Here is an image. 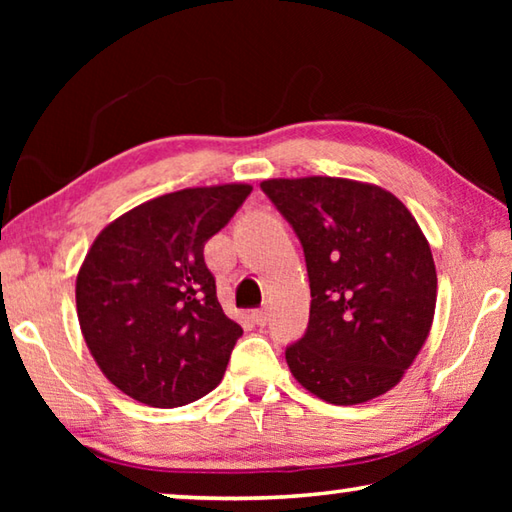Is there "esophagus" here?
Masks as SVG:
<instances>
[{
  "instance_id": "esophagus-1",
  "label": "esophagus",
  "mask_w": 512,
  "mask_h": 512,
  "mask_svg": "<svg viewBox=\"0 0 512 512\" xmlns=\"http://www.w3.org/2000/svg\"><path fill=\"white\" fill-rule=\"evenodd\" d=\"M253 320H255L259 327H264L268 323V309L266 307L264 309H255L253 311Z\"/></svg>"
}]
</instances>
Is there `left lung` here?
<instances>
[{"instance_id":"obj_1","label":"left lung","mask_w":512,"mask_h":512,"mask_svg":"<svg viewBox=\"0 0 512 512\" xmlns=\"http://www.w3.org/2000/svg\"><path fill=\"white\" fill-rule=\"evenodd\" d=\"M262 192L300 239L309 275V323L284 350L293 377L329 404L386 393L418 357L436 309L418 221L386 189L345 178H275Z\"/></svg>"}]
</instances>
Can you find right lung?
Wrapping results in <instances>:
<instances>
[{
  "instance_id": "obj_1",
  "label": "right lung",
  "mask_w": 512,
  "mask_h": 512,
  "mask_svg": "<svg viewBox=\"0 0 512 512\" xmlns=\"http://www.w3.org/2000/svg\"><path fill=\"white\" fill-rule=\"evenodd\" d=\"M253 192L180 189L119 216L76 277L85 343L133 400L173 409L219 386L244 329L223 314L203 248Z\"/></svg>"
}]
</instances>
